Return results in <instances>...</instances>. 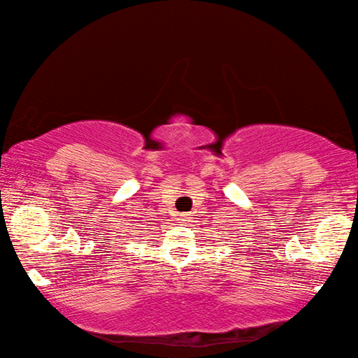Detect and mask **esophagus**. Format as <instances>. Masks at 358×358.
Here are the masks:
<instances>
[{
	"label": "esophagus",
	"mask_w": 358,
	"mask_h": 358,
	"mask_svg": "<svg viewBox=\"0 0 358 358\" xmlns=\"http://www.w3.org/2000/svg\"><path fill=\"white\" fill-rule=\"evenodd\" d=\"M187 220H189V215L187 213H180L177 217V221H180V222H186Z\"/></svg>",
	"instance_id": "esophagus-1"
}]
</instances>
